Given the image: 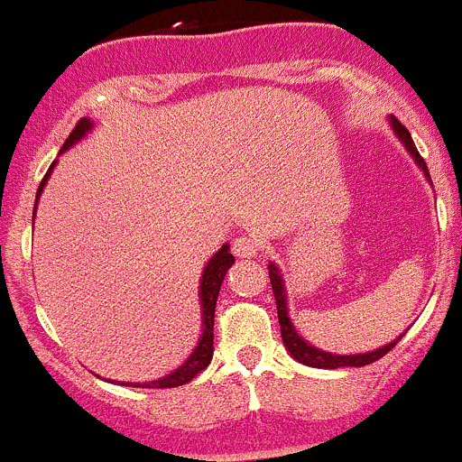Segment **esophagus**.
Here are the masks:
<instances>
[{"mask_svg":"<svg viewBox=\"0 0 462 462\" xmlns=\"http://www.w3.org/2000/svg\"><path fill=\"white\" fill-rule=\"evenodd\" d=\"M233 254L237 258H255L260 254V240L251 233H242L233 240Z\"/></svg>","mask_w":462,"mask_h":462,"instance_id":"34e87169","label":"esophagus"}]
</instances>
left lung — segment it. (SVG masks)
I'll return each instance as SVG.
<instances>
[{
    "instance_id": "left-lung-1",
    "label": "left lung",
    "mask_w": 462,
    "mask_h": 462,
    "mask_svg": "<svg viewBox=\"0 0 462 462\" xmlns=\"http://www.w3.org/2000/svg\"><path fill=\"white\" fill-rule=\"evenodd\" d=\"M389 125H392V131L396 133L398 140L402 142V146L409 151L413 162L418 164V169L425 173V178L430 180V171H427L425 160L420 158L418 153L416 144H413L411 135L401 122L396 120L393 116H389ZM269 278H271V289H273V296H275V304H278V320H280V334H282V342L284 346L289 349V354L298 360V363L307 365V367H316V369H340V367H365V365H372L378 358H383L384 354L396 346V342L401 340L402 336H398L396 340L389 342V345L378 346L374 351H365V354H349V356H342V354H331V351H322L318 346H313L311 342H307L304 337L298 334L296 327H293L291 318H289V307H287V289H284V280L280 275V269L273 263L269 264Z\"/></svg>"
}]
</instances>
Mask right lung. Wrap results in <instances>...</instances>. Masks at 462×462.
I'll return each mask as SVG.
<instances>
[{
  "mask_svg": "<svg viewBox=\"0 0 462 462\" xmlns=\"http://www.w3.org/2000/svg\"><path fill=\"white\" fill-rule=\"evenodd\" d=\"M95 122L88 120V117H82V120L78 122L73 128V133H70L69 137H66L64 146H61L60 153H64V151H69L70 146H75L78 142H82L84 137L88 135L90 131H93ZM57 160L51 164V169L46 171L44 180H42L40 189H37V196H35V208H37V199H40L42 191H44L46 182H49L51 173H53ZM236 263V258H233V254L229 251V245H222L220 251H216L213 254V258L208 260L207 266H204L202 271V280H199V313H202V334H199V340L196 345V349L189 354V358L184 360L182 365H180L178 369H173L171 374L162 375L158 380H149V383H131V387L135 384V387H142V389H166V387H180V384H187L189 380H193L196 375L202 372V369L208 367V363H211L213 358V318H216V302H217V293H220V287H222V280H225L226 271H229V266ZM128 384V383H126Z\"/></svg>",
  "mask_w": 462,
  "mask_h": 462,
  "instance_id": "obj_1",
  "label": "right lung"
}]
</instances>
